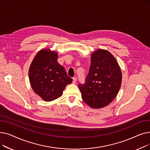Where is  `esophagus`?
<instances>
[{
    "mask_svg": "<svg viewBox=\"0 0 150 150\" xmlns=\"http://www.w3.org/2000/svg\"><path fill=\"white\" fill-rule=\"evenodd\" d=\"M73 83L75 84L76 83V77H74L73 78V81H72Z\"/></svg>",
    "mask_w": 150,
    "mask_h": 150,
    "instance_id": "34e87169",
    "label": "esophagus"
}]
</instances>
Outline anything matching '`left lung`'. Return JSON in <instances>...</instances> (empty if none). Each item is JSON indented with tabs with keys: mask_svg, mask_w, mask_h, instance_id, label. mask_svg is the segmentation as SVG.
Masks as SVG:
<instances>
[{
	"mask_svg": "<svg viewBox=\"0 0 150 150\" xmlns=\"http://www.w3.org/2000/svg\"><path fill=\"white\" fill-rule=\"evenodd\" d=\"M91 66L85 83L78 87L83 101L93 109L106 106L115 98L120 88L122 75L113 55L98 49L91 54Z\"/></svg>",
	"mask_w": 150,
	"mask_h": 150,
	"instance_id": "1",
	"label": "left lung"
}]
</instances>
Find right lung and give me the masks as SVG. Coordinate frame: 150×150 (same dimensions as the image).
<instances>
[{"instance_id": "right-lung-1", "label": "right lung", "mask_w": 150, "mask_h": 150, "mask_svg": "<svg viewBox=\"0 0 150 150\" xmlns=\"http://www.w3.org/2000/svg\"><path fill=\"white\" fill-rule=\"evenodd\" d=\"M58 57L56 52L42 49L36 54L29 69L31 88L45 101L60 97L66 86L72 82L64 68L58 62Z\"/></svg>"}]
</instances>
